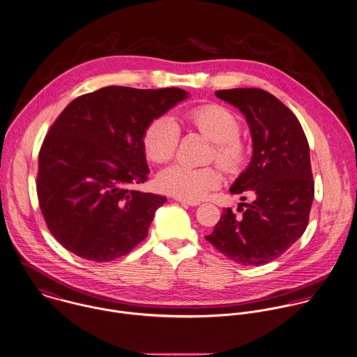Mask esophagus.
Instances as JSON below:
<instances>
[{
    "instance_id": "obj_1",
    "label": "esophagus",
    "mask_w": 357,
    "mask_h": 357,
    "mask_svg": "<svg viewBox=\"0 0 357 357\" xmlns=\"http://www.w3.org/2000/svg\"><path fill=\"white\" fill-rule=\"evenodd\" d=\"M178 202L183 204V205H189V206H196L199 202L198 201H190V199H183V198H175Z\"/></svg>"
}]
</instances>
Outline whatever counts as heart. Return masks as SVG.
<instances>
[{"label":"heart","instance_id":"b5f03b06","mask_svg":"<svg viewBox=\"0 0 357 357\" xmlns=\"http://www.w3.org/2000/svg\"><path fill=\"white\" fill-rule=\"evenodd\" d=\"M183 121L213 142L211 159L227 172H236L246 158V148L239 138L241 124L227 108L216 104L201 105L183 114ZM181 130L175 120L160 116L149 123L144 134V149L148 159L162 164L175 156ZM222 175L216 167L195 168L174 164L160 172V190L183 199L198 201L220 185Z\"/></svg>","mask_w":357,"mask_h":357}]
</instances>
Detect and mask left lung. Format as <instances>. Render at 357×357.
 Segmentation results:
<instances>
[{
  "label": "left lung",
  "instance_id": "obj_1",
  "mask_svg": "<svg viewBox=\"0 0 357 357\" xmlns=\"http://www.w3.org/2000/svg\"><path fill=\"white\" fill-rule=\"evenodd\" d=\"M215 96L248 121L253 155L230 192H250L253 201L241 202L246 206L241 216L225 208L205 238L238 264L263 266L284 253L308 226L315 195L308 141L294 114L266 90L229 89Z\"/></svg>",
  "mask_w": 357,
  "mask_h": 357
}]
</instances>
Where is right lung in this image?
<instances>
[{"label":"right lung","mask_w":357,"mask_h":357,"mask_svg":"<svg viewBox=\"0 0 357 357\" xmlns=\"http://www.w3.org/2000/svg\"><path fill=\"white\" fill-rule=\"evenodd\" d=\"M188 97L178 87L107 86L59 115L40 146L37 193L49 231L67 250L112 261L148 236L167 198L131 189L149 174L144 134Z\"/></svg>","instance_id":"right-lung-1"}]
</instances>
